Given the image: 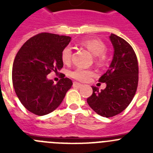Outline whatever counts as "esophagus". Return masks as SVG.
<instances>
[{
	"instance_id": "34e87169",
	"label": "esophagus",
	"mask_w": 153,
	"mask_h": 153,
	"mask_svg": "<svg viewBox=\"0 0 153 153\" xmlns=\"http://www.w3.org/2000/svg\"><path fill=\"white\" fill-rule=\"evenodd\" d=\"M74 87H77V88H80V87H82L83 86V85L81 84V83H77V82H74Z\"/></svg>"
}]
</instances>
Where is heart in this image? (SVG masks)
I'll list each match as a JSON object with an SVG mask.
<instances>
[{"label": "heart", "mask_w": 153, "mask_h": 153, "mask_svg": "<svg viewBox=\"0 0 153 153\" xmlns=\"http://www.w3.org/2000/svg\"><path fill=\"white\" fill-rule=\"evenodd\" d=\"M80 45L86 47L94 55L96 63L101 65L106 61V45L100 39H85L81 40ZM72 59V49L70 46H67L61 52V60L64 64H70ZM69 75L76 80L85 82L87 81L91 76L94 75V72L91 70L77 67L75 70L70 71Z\"/></svg>", "instance_id": "1"}]
</instances>
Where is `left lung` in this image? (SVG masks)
<instances>
[{"mask_svg":"<svg viewBox=\"0 0 153 153\" xmlns=\"http://www.w3.org/2000/svg\"><path fill=\"white\" fill-rule=\"evenodd\" d=\"M114 55L109 70L99 81L106 87L99 90L92 86L93 94L87 98L89 106L103 117H112L129 106L136 94L139 81V66L134 50L120 36H109Z\"/></svg>","mask_w":153,"mask_h":153,"instance_id":"1","label":"left lung"}]
</instances>
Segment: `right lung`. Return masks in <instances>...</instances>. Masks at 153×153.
Instances as JSON below:
<instances>
[{
    "label": "right lung",
    "mask_w": 153,
    "mask_h": 153,
    "mask_svg": "<svg viewBox=\"0 0 153 153\" xmlns=\"http://www.w3.org/2000/svg\"><path fill=\"white\" fill-rule=\"evenodd\" d=\"M71 37L50 33H40L27 40L13 60L12 82L23 106L37 116L51 113L60 106L72 80L64 78L56 84L47 79L52 71L63 67L61 52Z\"/></svg>",
    "instance_id": "obj_1"
}]
</instances>
